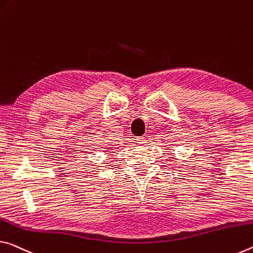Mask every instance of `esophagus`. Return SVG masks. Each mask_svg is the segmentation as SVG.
<instances>
[{
	"instance_id": "esophagus-1",
	"label": "esophagus",
	"mask_w": 253,
	"mask_h": 253,
	"mask_svg": "<svg viewBox=\"0 0 253 253\" xmlns=\"http://www.w3.org/2000/svg\"><path fill=\"white\" fill-rule=\"evenodd\" d=\"M136 141H138V143L140 144H144L147 143V138L146 136H138V138H136Z\"/></svg>"
}]
</instances>
